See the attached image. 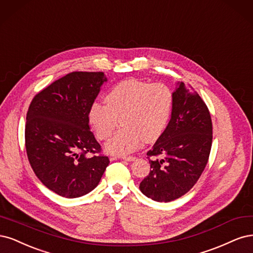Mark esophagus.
<instances>
[{"label": "esophagus", "instance_id": "34e87169", "mask_svg": "<svg viewBox=\"0 0 253 253\" xmlns=\"http://www.w3.org/2000/svg\"><path fill=\"white\" fill-rule=\"evenodd\" d=\"M121 158L123 159V160H125V161H127V162H132V161L135 160V157H132V156H123V157H121Z\"/></svg>", "mask_w": 253, "mask_h": 253}]
</instances>
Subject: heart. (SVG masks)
<instances>
[{
  "mask_svg": "<svg viewBox=\"0 0 253 253\" xmlns=\"http://www.w3.org/2000/svg\"><path fill=\"white\" fill-rule=\"evenodd\" d=\"M105 103L95 101L88 112L89 123L101 141L119 131L106 144V150L124 156L136 150L143 141H157L164 131L172 111L173 92L163 83L134 79L122 81L105 96Z\"/></svg>",
  "mask_w": 253,
  "mask_h": 253,
  "instance_id": "obj_1",
  "label": "heart"
}]
</instances>
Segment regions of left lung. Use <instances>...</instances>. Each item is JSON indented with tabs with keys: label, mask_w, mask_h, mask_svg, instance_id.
Segmentation results:
<instances>
[{
	"label": "left lung",
	"mask_w": 253,
	"mask_h": 253,
	"mask_svg": "<svg viewBox=\"0 0 253 253\" xmlns=\"http://www.w3.org/2000/svg\"><path fill=\"white\" fill-rule=\"evenodd\" d=\"M212 145V122L205 102L183 82L173 92L171 119L147 152L150 172L140 184L153 201L171 202L188 192L205 169Z\"/></svg>",
	"instance_id": "8db88e82"
}]
</instances>
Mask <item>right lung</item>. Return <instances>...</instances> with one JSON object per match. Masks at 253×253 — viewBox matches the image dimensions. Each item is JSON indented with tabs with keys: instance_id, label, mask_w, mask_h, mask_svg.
I'll list each match as a JSON object with an SVG mask.
<instances>
[{
	"instance_id": "obj_1",
	"label": "right lung",
	"mask_w": 253,
	"mask_h": 253,
	"mask_svg": "<svg viewBox=\"0 0 253 253\" xmlns=\"http://www.w3.org/2000/svg\"><path fill=\"white\" fill-rule=\"evenodd\" d=\"M106 81L104 72L73 71L36 94L29 105L28 161L39 180L61 197L75 199L93 190L109 164L88 119Z\"/></svg>"
}]
</instances>
